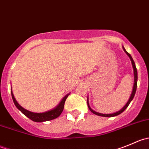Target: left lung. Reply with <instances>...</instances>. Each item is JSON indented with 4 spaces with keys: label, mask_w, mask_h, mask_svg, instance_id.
<instances>
[{
    "label": "left lung",
    "mask_w": 149,
    "mask_h": 149,
    "mask_svg": "<svg viewBox=\"0 0 149 149\" xmlns=\"http://www.w3.org/2000/svg\"><path fill=\"white\" fill-rule=\"evenodd\" d=\"M123 50L125 51V52L126 54L127 55V56L130 58V61H131V63H132V65H133V70H134V85H133V91H132V94L131 95H130V99H129V100L127 101V102L126 103V104L125 105L124 107H123V108L120 109V110L118 111V112H114V113L112 114H102V113H100V112H95L94 110H93L92 109H91V107H90L89 104H88V100H87V104H88V109H90V111H91L92 113L95 114V115H99V116H102V117H115V116H117V115H120V114H121L122 112H124L125 109H126V108L128 107V105L130 104V102L133 100V97H134L135 96V94H136V88H137V81H138V73H137V69H136V64H135V62L134 61H133V59L132 58L131 55H130V54L128 53V52H127V51L125 50V49L124 48V47H123Z\"/></svg>",
    "instance_id": "8db88e82"
}]
</instances>
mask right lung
I'll list each match as a JSON object with an SVG mask.
<instances>
[{
    "label": "right lung",
    "instance_id": "right-lung-1",
    "mask_svg": "<svg viewBox=\"0 0 149 149\" xmlns=\"http://www.w3.org/2000/svg\"><path fill=\"white\" fill-rule=\"evenodd\" d=\"M69 94H68L67 95H65L63 97L62 100H61V102L59 103V104L55 107L54 109H51V110L47 111V112H42V113H36V112H30V111L26 110L24 108L22 107L19 103L16 102V99H15L14 96H13V92H12L11 89V96L12 99H13V101L14 104L16 105V107L25 115L27 118H29L30 120H31L34 122H37V123H41V122H45V121H49L55 119L58 117H59L61 115V114L62 113L63 110L64 108V104H65V102L67 99V97H68Z\"/></svg>",
    "mask_w": 149,
    "mask_h": 149
}]
</instances>
